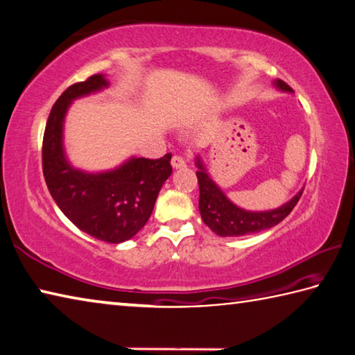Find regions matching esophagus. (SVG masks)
Segmentation results:
<instances>
[{"mask_svg": "<svg viewBox=\"0 0 355 355\" xmlns=\"http://www.w3.org/2000/svg\"><path fill=\"white\" fill-rule=\"evenodd\" d=\"M171 164H172L173 169H184V167H186V161H184L182 157L173 155L172 159H171Z\"/></svg>", "mask_w": 355, "mask_h": 355, "instance_id": "1", "label": "esophagus"}]
</instances>
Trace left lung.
I'll return each instance as SVG.
<instances>
[{"label": "left lung", "mask_w": 355, "mask_h": 355, "mask_svg": "<svg viewBox=\"0 0 355 355\" xmlns=\"http://www.w3.org/2000/svg\"><path fill=\"white\" fill-rule=\"evenodd\" d=\"M273 87L282 93H293L287 83L282 80H273ZM197 166V178H198V209L205 225L214 231L217 236L222 237H239L247 234H254L259 231L268 230L278 225L279 222L292 212L295 205L302 194L300 189L296 194L278 208L267 209V211H250L243 209L241 206L231 202L227 194L222 191L211 173L206 169L203 159L200 155L196 157Z\"/></svg>", "instance_id": "left-lung-1"}]
</instances>
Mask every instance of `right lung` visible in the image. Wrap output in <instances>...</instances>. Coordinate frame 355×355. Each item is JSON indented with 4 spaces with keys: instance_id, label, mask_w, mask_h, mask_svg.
Listing matches in <instances>:
<instances>
[{
    "instance_id": "right-lung-1",
    "label": "right lung",
    "mask_w": 355,
    "mask_h": 355,
    "mask_svg": "<svg viewBox=\"0 0 355 355\" xmlns=\"http://www.w3.org/2000/svg\"><path fill=\"white\" fill-rule=\"evenodd\" d=\"M110 87L105 74L67 88L53 107L43 137V175L55 205L83 233L121 243L149 220L158 192L172 175L171 153L159 159L128 157L113 169L89 172L67 157L65 118L73 102Z\"/></svg>"
}]
</instances>
